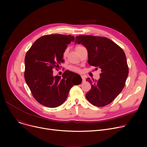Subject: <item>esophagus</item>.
Listing matches in <instances>:
<instances>
[{
  "mask_svg": "<svg viewBox=\"0 0 147 147\" xmlns=\"http://www.w3.org/2000/svg\"><path fill=\"white\" fill-rule=\"evenodd\" d=\"M81 78H82V79L83 82H84L86 81V79H85V78H84V76L83 75H81Z\"/></svg>",
  "mask_w": 147,
  "mask_h": 147,
  "instance_id": "esophagus-1",
  "label": "esophagus"
}]
</instances>
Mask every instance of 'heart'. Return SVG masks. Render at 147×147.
Instances as JSON below:
<instances>
[{
	"instance_id": "1",
	"label": "heart",
	"mask_w": 147,
	"mask_h": 147,
	"mask_svg": "<svg viewBox=\"0 0 147 147\" xmlns=\"http://www.w3.org/2000/svg\"><path fill=\"white\" fill-rule=\"evenodd\" d=\"M78 47H80V46H78ZM78 48V47H77ZM68 48L65 49L63 52V57L64 58H65L67 55V53H68ZM69 70H71L72 71H76V72H79L80 71V68L78 67H76V66H70L69 67Z\"/></svg>"
}]
</instances>
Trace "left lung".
Returning a JSON list of instances; mask_svg holds the SVG:
<instances>
[{
  "label": "left lung",
  "mask_w": 147,
  "mask_h": 147,
  "mask_svg": "<svg viewBox=\"0 0 147 147\" xmlns=\"http://www.w3.org/2000/svg\"><path fill=\"white\" fill-rule=\"evenodd\" d=\"M76 42L87 49L89 64L101 70L98 80L87 79L92 86L86 98L96 107L109 105L125 85L129 73L125 53L119 45L105 37L80 35L76 37Z\"/></svg>",
  "instance_id": "1"
}]
</instances>
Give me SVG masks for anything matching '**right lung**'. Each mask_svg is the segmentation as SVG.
<instances>
[{"mask_svg":"<svg viewBox=\"0 0 147 147\" xmlns=\"http://www.w3.org/2000/svg\"><path fill=\"white\" fill-rule=\"evenodd\" d=\"M74 40L71 35H45L36 40L26 53L25 80L34 99L45 107L55 108L64 103L76 84L73 78L79 77L82 83L79 75L69 70L63 78L53 76V69L64 63L63 54L67 45Z\"/></svg>","mask_w":147,"mask_h":147,"instance_id":"add662e5","label":"right lung"}]
</instances>
